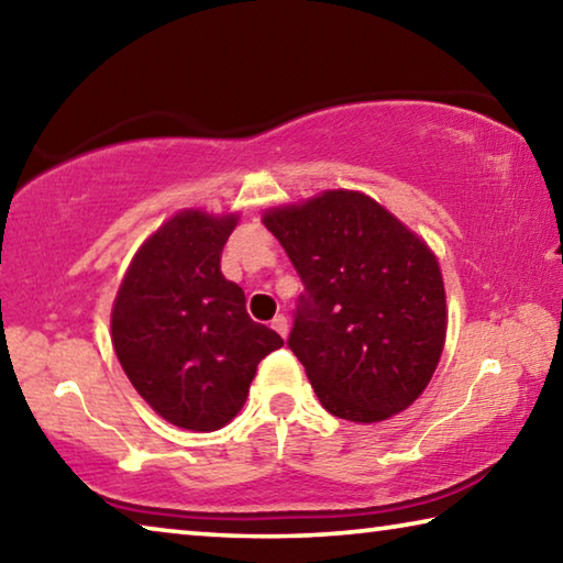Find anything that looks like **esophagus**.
<instances>
[{
  "instance_id": "obj_1",
  "label": "esophagus",
  "mask_w": 563,
  "mask_h": 563,
  "mask_svg": "<svg viewBox=\"0 0 563 563\" xmlns=\"http://www.w3.org/2000/svg\"><path fill=\"white\" fill-rule=\"evenodd\" d=\"M271 328H273L275 332H278L280 338H285V335H288V318H285V316H275L273 322H271Z\"/></svg>"
}]
</instances>
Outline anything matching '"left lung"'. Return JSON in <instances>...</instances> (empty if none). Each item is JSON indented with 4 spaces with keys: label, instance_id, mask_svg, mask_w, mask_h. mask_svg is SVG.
<instances>
[{
    "label": "left lung",
    "instance_id": "obj_1",
    "mask_svg": "<svg viewBox=\"0 0 563 563\" xmlns=\"http://www.w3.org/2000/svg\"><path fill=\"white\" fill-rule=\"evenodd\" d=\"M305 292L288 347L320 405L383 422L424 393L442 357V271L422 238L357 190H325L265 213Z\"/></svg>",
    "mask_w": 563,
    "mask_h": 563
}]
</instances>
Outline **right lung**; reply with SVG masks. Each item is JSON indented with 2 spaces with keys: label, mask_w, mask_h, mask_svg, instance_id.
Listing matches in <instances>:
<instances>
[{
  "label": "right lung",
  "mask_w": 563,
  "mask_h": 563,
  "mask_svg": "<svg viewBox=\"0 0 563 563\" xmlns=\"http://www.w3.org/2000/svg\"><path fill=\"white\" fill-rule=\"evenodd\" d=\"M238 216L180 211L133 255L111 310V342L136 393L194 432L241 412L258 362L283 347L253 322L241 285L223 278L221 253Z\"/></svg>",
  "instance_id": "right-lung-1"
}]
</instances>
